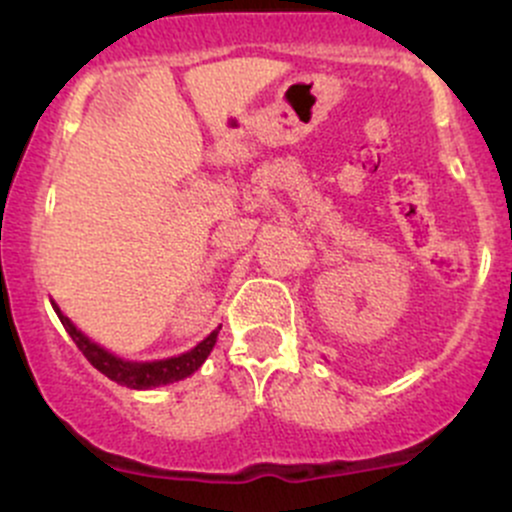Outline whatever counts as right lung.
<instances>
[{
  "mask_svg": "<svg viewBox=\"0 0 512 512\" xmlns=\"http://www.w3.org/2000/svg\"><path fill=\"white\" fill-rule=\"evenodd\" d=\"M54 309H56V314H59L64 329L69 332V337L74 339L76 347H79L81 352H84L86 359L91 361V366H96L101 374H106L108 379L116 381V384L128 386V389H153V386L173 384V381H180V379H185V376H190L193 371H198L200 366H203V361L208 359L210 352H213L215 339H218V332H220V329H215V332L210 334L208 339H203L198 347L190 349V352H185L180 356H173V359L136 364V361H123V359H118V356L108 354L106 349H101L98 344L91 342L89 337H84V334H81L79 329L69 322V317H64V314L59 312V307H56V304H54Z\"/></svg>",
  "mask_w": 512,
  "mask_h": 512,
  "instance_id": "1",
  "label": "right lung"
}]
</instances>
